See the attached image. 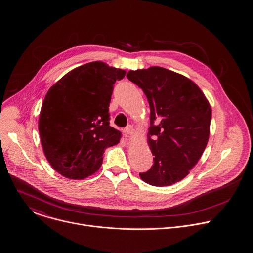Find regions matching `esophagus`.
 Here are the masks:
<instances>
[{"instance_id":"34e87169","label":"esophagus","mask_w":253,"mask_h":253,"mask_svg":"<svg viewBox=\"0 0 253 253\" xmlns=\"http://www.w3.org/2000/svg\"><path fill=\"white\" fill-rule=\"evenodd\" d=\"M133 131H134L133 127H132L131 126H127V127L124 130V133H125V135H126V137H128V136H130V135L133 134Z\"/></svg>"}]
</instances>
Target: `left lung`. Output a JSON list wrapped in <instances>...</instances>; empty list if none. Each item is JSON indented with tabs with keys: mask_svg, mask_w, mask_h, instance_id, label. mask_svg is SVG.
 Returning <instances> with one entry per match:
<instances>
[{
	"mask_svg": "<svg viewBox=\"0 0 253 253\" xmlns=\"http://www.w3.org/2000/svg\"><path fill=\"white\" fill-rule=\"evenodd\" d=\"M126 77L144 91L151 111L147 143L154 164L139 173L140 178L157 187L179 182L197 165L208 144L209 100L193 81L163 67L131 70Z\"/></svg>",
	"mask_w": 253,
	"mask_h": 253,
	"instance_id": "8db88e82",
	"label": "left lung"
}]
</instances>
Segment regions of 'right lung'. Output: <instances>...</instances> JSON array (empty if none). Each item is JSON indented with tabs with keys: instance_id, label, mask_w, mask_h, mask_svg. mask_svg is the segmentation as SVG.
Instances as JSON below:
<instances>
[{
	"instance_id": "obj_1",
	"label": "right lung",
	"mask_w": 253,
	"mask_h": 253,
	"mask_svg": "<svg viewBox=\"0 0 253 253\" xmlns=\"http://www.w3.org/2000/svg\"><path fill=\"white\" fill-rule=\"evenodd\" d=\"M126 71L101 61L79 66L64 75L45 94L39 132L46 160L70 179L95 173L106 148L122 133L109 126V104L117 80Z\"/></svg>"
}]
</instances>
